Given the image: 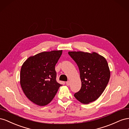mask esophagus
Returning <instances> with one entry per match:
<instances>
[{
	"instance_id": "obj_1",
	"label": "esophagus",
	"mask_w": 129,
	"mask_h": 129,
	"mask_svg": "<svg viewBox=\"0 0 129 129\" xmlns=\"http://www.w3.org/2000/svg\"><path fill=\"white\" fill-rule=\"evenodd\" d=\"M66 85H69V84H70V82H69V81H67V82H66Z\"/></svg>"
}]
</instances>
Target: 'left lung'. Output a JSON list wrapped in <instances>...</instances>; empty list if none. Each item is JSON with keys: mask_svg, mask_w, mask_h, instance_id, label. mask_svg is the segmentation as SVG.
I'll list each match as a JSON object with an SVG mask.
<instances>
[{"mask_svg": "<svg viewBox=\"0 0 129 129\" xmlns=\"http://www.w3.org/2000/svg\"><path fill=\"white\" fill-rule=\"evenodd\" d=\"M79 69L81 88L74 97L83 104L96 101L109 82L110 72L105 58L96 53L69 52Z\"/></svg>", "mask_w": 129, "mask_h": 129, "instance_id": "left-lung-1", "label": "left lung"}]
</instances>
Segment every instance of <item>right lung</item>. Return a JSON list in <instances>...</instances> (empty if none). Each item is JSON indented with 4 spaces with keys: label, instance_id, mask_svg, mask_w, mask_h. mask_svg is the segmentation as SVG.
<instances>
[{
    "label": "right lung",
    "instance_id": "right-lung-1",
    "mask_svg": "<svg viewBox=\"0 0 129 129\" xmlns=\"http://www.w3.org/2000/svg\"><path fill=\"white\" fill-rule=\"evenodd\" d=\"M62 50L44 52L30 56L22 64L20 84L26 97L44 106L54 99L61 84L57 82L55 66Z\"/></svg>",
    "mask_w": 129,
    "mask_h": 129
}]
</instances>
